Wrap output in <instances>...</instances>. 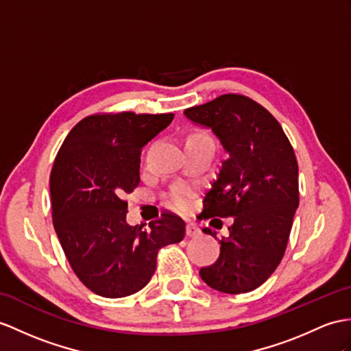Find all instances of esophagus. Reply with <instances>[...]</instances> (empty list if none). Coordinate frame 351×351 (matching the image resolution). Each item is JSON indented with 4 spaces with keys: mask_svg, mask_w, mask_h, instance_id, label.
Listing matches in <instances>:
<instances>
[{
    "mask_svg": "<svg viewBox=\"0 0 351 351\" xmlns=\"http://www.w3.org/2000/svg\"><path fill=\"white\" fill-rule=\"evenodd\" d=\"M201 234V230H199V228L196 226L193 221H187V225H186V235L189 237V238H193V237H198Z\"/></svg>",
    "mask_w": 351,
    "mask_h": 351,
    "instance_id": "esophagus-1",
    "label": "esophagus"
}]
</instances>
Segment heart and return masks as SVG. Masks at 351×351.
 I'll return each instance as SVG.
<instances>
[{
  "label": "heart",
  "instance_id": "heart-1",
  "mask_svg": "<svg viewBox=\"0 0 351 351\" xmlns=\"http://www.w3.org/2000/svg\"><path fill=\"white\" fill-rule=\"evenodd\" d=\"M196 135H201V134H195V135H192V136H196ZM173 201H174V204L177 205V207L183 208V207H186V205H187V201H189V193H187V192L183 191V189H178V191L173 195Z\"/></svg>",
  "mask_w": 351,
  "mask_h": 351
}]
</instances>
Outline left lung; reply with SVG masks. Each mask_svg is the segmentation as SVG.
<instances>
[{
	"label": "left lung",
	"instance_id": "left-lung-1",
	"mask_svg": "<svg viewBox=\"0 0 351 351\" xmlns=\"http://www.w3.org/2000/svg\"><path fill=\"white\" fill-rule=\"evenodd\" d=\"M184 116L211 130L228 153L201 216L234 217L219 259L199 276L219 292H250L283 259L299 205L295 152L274 116L243 95H221ZM204 232L216 237L208 228Z\"/></svg>",
	"mask_w": 351,
	"mask_h": 351
}]
</instances>
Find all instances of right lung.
<instances>
[{"label": "right lung", "instance_id": "right-lung-1", "mask_svg": "<svg viewBox=\"0 0 351 351\" xmlns=\"http://www.w3.org/2000/svg\"><path fill=\"white\" fill-rule=\"evenodd\" d=\"M174 114H97L66 135L50 173L53 228L75 276L93 293L123 298L146 286L160 247L186 223L164 213L150 229L126 221L122 199L140 183V153Z\"/></svg>", "mask_w": 351, "mask_h": 351}]
</instances>
